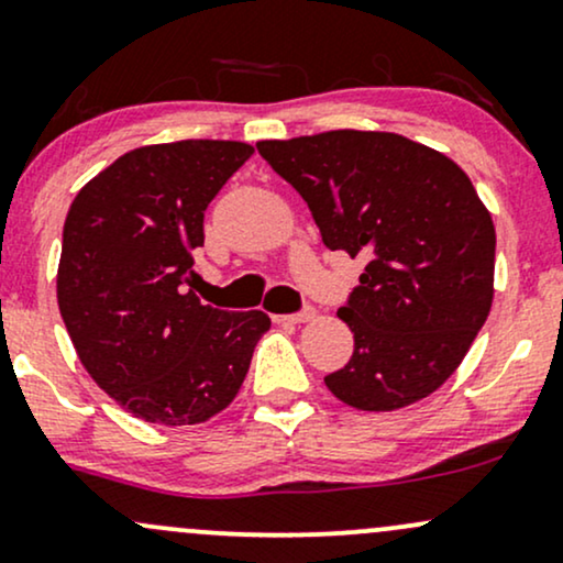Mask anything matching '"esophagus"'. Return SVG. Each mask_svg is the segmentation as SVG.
Listing matches in <instances>:
<instances>
[{
	"label": "esophagus",
	"mask_w": 563,
	"mask_h": 563,
	"mask_svg": "<svg viewBox=\"0 0 563 563\" xmlns=\"http://www.w3.org/2000/svg\"><path fill=\"white\" fill-rule=\"evenodd\" d=\"M316 316V310L313 308H306V310H300V313H292V316H276V321H282V323H306V321H310Z\"/></svg>",
	"instance_id": "esophagus-1"
}]
</instances>
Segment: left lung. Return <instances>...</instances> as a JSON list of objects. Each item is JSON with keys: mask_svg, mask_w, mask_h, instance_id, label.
<instances>
[{"mask_svg": "<svg viewBox=\"0 0 563 563\" xmlns=\"http://www.w3.org/2000/svg\"><path fill=\"white\" fill-rule=\"evenodd\" d=\"M300 191L329 250L363 257L347 306L336 400L398 411L451 379L487 321L495 295V227L464 170L442 152L389 131H327L257 142Z\"/></svg>", "mask_w": 563, "mask_h": 563, "instance_id": "left-lung-1", "label": "left lung"}]
</instances>
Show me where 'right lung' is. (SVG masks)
<instances>
[{"label":"right lung","mask_w":563,"mask_h":563,"mask_svg":"<svg viewBox=\"0 0 563 563\" xmlns=\"http://www.w3.org/2000/svg\"><path fill=\"white\" fill-rule=\"evenodd\" d=\"M253 152L213 139L131 150L78 191L65 218L59 316L91 379L150 424L221 413L271 329L263 310H218L187 289L205 210Z\"/></svg>","instance_id":"add662e5"}]
</instances>
